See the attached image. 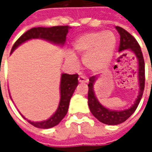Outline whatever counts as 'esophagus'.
<instances>
[{
    "mask_svg": "<svg viewBox=\"0 0 152 152\" xmlns=\"http://www.w3.org/2000/svg\"><path fill=\"white\" fill-rule=\"evenodd\" d=\"M78 80L80 83H88V80L84 77V76H79L78 77Z\"/></svg>",
    "mask_w": 152,
    "mask_h": 152,
    "instance_id": "obj_1",
    "label": "esophagus"
}]
</instances>
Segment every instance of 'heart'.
<instances>
[{
    "label": "heart",
    "mask_w": 152,
    "mask_h": 152,
    "mask_svg": "<svg viewBox=\"0 0 152 152\" xmlns=\"http://www.w3.org/2000/svg\"><path fill=\"white\" fill-rule=\"evenodd\" d=\"M117 46V37L111 31L88 32L78 37L72 43L73 50L83 56L85 66L93 71L107 67L113 58ZM66 61L73 66L78 65L77 58L69 53Z\"/></svg>",
    "instance_id": "1"
}]
</instances>
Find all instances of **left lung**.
I'll use <instances>...</instances> for the list:
<instances>
[{
  "mask_svg": "<svg viewBox=\"0 0 152 152\" xmlns=\"http://www.w3.org/2000/svg\"><path fill=\"white\" fill-rule=\"evenodd\" d=\"M116 29L118 30V33L120 34L119 51L130 50L134 53L138 59L140 91L135 103L129 109L121 111L110 110L105 108L103 106H102L95 97L93 85L96 80V76H93L89 78L90 82L88 83V106H89L91 112L102 123L110 125H118V124L123 123L134 113L139 105L140 101L141 99L144 90V84H145V65H144L143 53H142L139 43L137 42V41L132 34H129L125 29H123L122 27L117 26ZM116 67L117 65H115L114 68Z\"/></svg>",
  "mask_w": 152,
  "mask_h": 152,
  "instance_id": "1",
  "label": "left lung"
}]
</instances>
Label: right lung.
<instances>
[{
	"mask_svg": "<svg viewBox=\"0 0 152 152\" xmlns=\"http://www.w3.org/2000/svg\"><path fill=\"white\" fill-rule=\"evenodd\" d=\"M69 26H55L52 27H34L28 30L17 39L13 45L11 53L23 42L31 39H43L57 45H63L66 39V35L69 32ZM78 85V75L64 73L61 75V99L57 111L49 118L48 120L34 122L27 120L33 126L39 129H50L57 124L66 115L69 109V102L74 91ZM23 118H25L23 117ZM26 119V118H25Z\"/></svg>",
	"mask_w": 152,
	"mask_h": 152,
	"instance_id": "obj_1",
	"label": "right lung"
}]
</instances>
